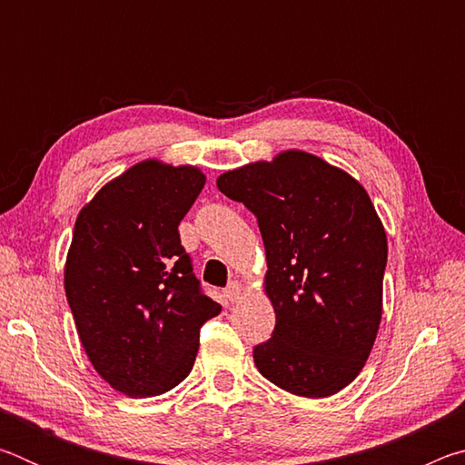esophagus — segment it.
Here are the masks:
<instances>
[{
    "instance_id": "1",
    "label": "esophagus",
    "mask_w": 465,
    "mask_h": 465,
    "mask_svg": "<svg viewBox=\"0 0 465 465\" xmlns=\"http://www.w3.org/2000/svg\"><path fill=\"white\" fill-rule=\"evenodd\" d=\"M223 293H225V297H227V299H230L232 303H233V302H238V299H242V295H243V285H242L240 281H232L230 285L225 287Z\"/></svg>"
}]
</instances>
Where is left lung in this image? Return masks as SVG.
I'll return each mask as SVG.
<instances>
[{"mask_svg": "<svg viewBox=\"0 0 465 465\" xmlns=\"http://www.w3.org/2000/svg\"><path fill=\"white\" fill-rule=\"evenodd\" d=\"M217 188L262 233L277 324L254 349L258 371L295 396H334L365 367L381 322L388 238L367 191L302 149L223 172Z\"/></svg>", "mask_w": 465, "mask_h": 465, "instance_id": "obj_1", "label": "left lung"}]
</instances>
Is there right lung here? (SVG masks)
<instances>
[{"label":"right lung","instance_id":"obj_1","mask_svg":"<svg viewBox=\"0 0 465 465\" xmlns=\"http://www.w3.org/2000/svg\"><path fill=\"white\" fill-rule=\"evenodd\" d=\"M204 180L196 166L143 160L75 219L65 295L90 363L124 396L176 388L194 365L201 326L222 312L178 233Z\"/></svg>","mask_w":465,"mask_h":465}]
</instances>
